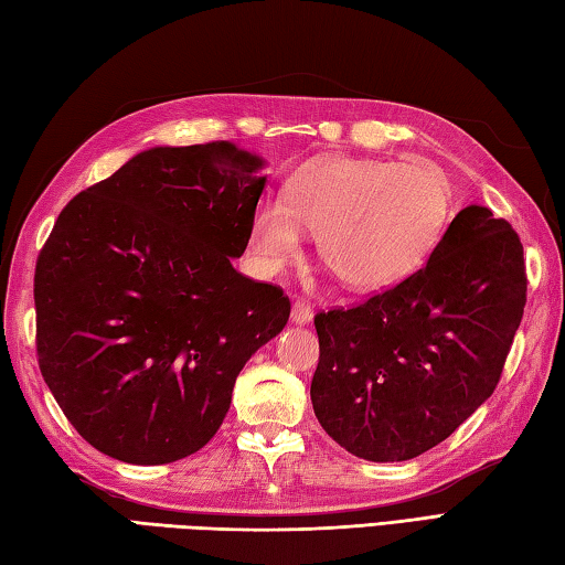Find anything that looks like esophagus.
<instances>
[{
  "label": "esophagus",
  "instance_id": "34e87169",
  "mask_svg": "<svg viewBox=\"0 0 565 565\" xmlns=\"http://www.w3.org/2000/svg\"><path fill=\"white\" fill-rule=\"evenodd\" d=\"M291 320H294L296 326L311 323V320H313V308L308 306L303 298H298V301L291 306Z\"/></svg>",
  "mask_w": 565,
  "mask_h": 565
}]
</instances>
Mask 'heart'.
Masks as SVG:
<instances>
[{
    "label": "heart",
    "instance_id": "obj_1",
    "mask_svg": "<svg viewBox=\"0 0 565 565\" xmlns=\"http://www.w3.org/2000/svg\"><path fill=\"white\" fill-rule=\"evenodd\" d=\"M448 220L450 183L434 163L326 159L294 175L284 205L257 207L249 247L271 274L298 257L306 230L348 289L377 294L424 267Z\"/></svg>",
    "mask_w": 565,
    "mask_h": 565
}]
</instances>
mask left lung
<instances>
[{"label":"left lung","mask_w":565,"mask_h":565,"mask_svg":"<svg viewBox=\"0 0 565 565\" xmlns=\"http://www.w3.org/2000/svg\"><path fill=\"white\" fill-rule=\"evenodd\" d=\"M524 303L519 235L490 207H462L426 267L355 308L316 316L320 426L364 460L422 456L490 399Z\"/></svg>","instance_id":"left-lung-1"}]
</instances>
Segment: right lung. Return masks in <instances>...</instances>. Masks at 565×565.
Masks as SVG:
<instances>
[{
  "instance_id": "1",
  "label": "right lung",
  "mask_w": 565,
  "mask_h": 565,
  "mask_svg": "<svg viewBox=\"0 0 565 565\" xmlns=\"http://www.w3.org/2000/svg\"><path fill=\"white\" fill-rule=\"evenodd\" d=\"M264 159L230 141L153 147L77 193L43 245L39 367L87 444L163 466L217 434L247 360L291 313L242 276Z\"/></svg>"
}]
</instances>
